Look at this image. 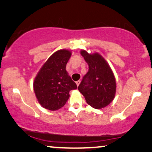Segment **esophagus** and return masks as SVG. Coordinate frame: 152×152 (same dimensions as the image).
Masks as SVG:
<instances>
[{
	"label": "esophagus",
	"mask_w": 152,
	"mask_h": 152,
	"mask_svg": "<svg viewBox=\"0 0 152 152\" xmlns=\"http://www.w3.org/2000/svg\"><path fill=\"white\" fill-rule=\"evenodd\" d=\"M80 82H81V81L80 80H79V81H77L76 82V84H77V86H79V85L80 84Z\"/></svg>",
	"instance_id": "1"
}]
</instances>
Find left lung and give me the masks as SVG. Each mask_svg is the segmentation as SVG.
<instances>
[{"label":"left lung","instance_id":"8db88e82","mask_svg":"<svg viewBox=\"0 0 152 152\" xmlns=\"http://www.w3.org/2000/svg\"><path fill=\"white\" fill-rule=\"evenodd\" d=\"M88 65V71L83 77L78 90L88 104L94 109L107 107L113 101L116 91L114 75L106 60L98 53L81 51Z\"/></svg>","mask_w":152,"mask_h":152}]
</instances>
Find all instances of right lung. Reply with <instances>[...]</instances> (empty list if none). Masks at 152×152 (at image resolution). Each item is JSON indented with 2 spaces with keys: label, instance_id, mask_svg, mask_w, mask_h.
<instances>
[{
  "label": "right lung",
  "instance_id": "obj_1",
  "mask_svg": "<svg viewBox=\"0 0 152 152\" xmlns=\"http://www.w3.org/2000/svg\"><path fill=\"white\" fill-rule=\"evenodd\" d=\"M71 56L68 50L53 54L39 70L34 81V91L39 102L45 109H61L69 98L70 91L77 88L66 70Z\"/></svg>",
  "mask_w": 152,
  "mask_h": 152
}]
</instances>
